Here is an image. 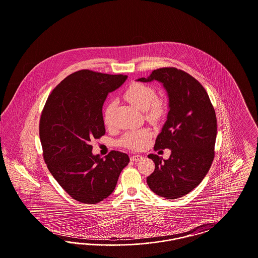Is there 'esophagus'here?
<instances>
[{
    "instance_id": "obj_1",
    "label": "esophagus",
    "mask_w": 258,
    "mask_h": 258,
    "mask_svg": "<svg viewBox=\"0 0 258 258\" xmlns=\"http://www.w3.org/2000/svg\"><path fill=\"white\" fill-rule=\"evenodd\" d=\"M142 159H143V157L140 156V155H134V156L131 157V160H133V161H139Z\"/></svg>"
}]
</instances>
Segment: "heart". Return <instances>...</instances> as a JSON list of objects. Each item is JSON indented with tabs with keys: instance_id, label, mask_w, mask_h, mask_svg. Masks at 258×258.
<instances>
[{
	"instance_id": "b5f03b06",
	"label": "heart",
	"mask_w": 258,
	"mask_h": 258,
	"mask_svg": "<svg viewBox=\"0 0 258 258\" xmlns=\"http://www.w3.org/2000/svg\"><path fill=\"white\" fill-rule=\"evenodd\" d=\"M125 98L136 109L145 112L148 120L155 123L160 121L165 111V102L161 98H156V91L150 85L143 83H133L123 94ZM114 102H109L103 113V121L106 125H111L114 115ZM151 132L147 128L132 131L123 135L121 144L133 150H140L146 146Z\"/></svg>"
}]
</instances>
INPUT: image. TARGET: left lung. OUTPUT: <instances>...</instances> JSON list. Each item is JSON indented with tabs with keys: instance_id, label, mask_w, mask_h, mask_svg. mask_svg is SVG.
<instances>
[{
	"instance_id": "left-lung-1",
	"label": "left lung",
	"mask_w": 258,
	"mask_h": 258,
	"mask_svg": "<svg viewBox=\"0 0 258 258\" xmlns=\"http://www.w3.org/2000/svg\"><path fill=\"white\" fill-rule=\"evenodd\" d=\"M159 81L168 97V114L155 149H170L168 160L150 154L155 171L149 187L166 199L184 197L207 175L214 160L217 118L208 94L191 75L175 68L155 70L137 81Z\"/></svg>"
}]
</instances>
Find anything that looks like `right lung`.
Here are the masks:
<instances>
[{"label":"right lung","mask_w":258,"mask_h":258,"mask_svg":"<svg viewBox=\"0 0 258 258\" xmlns=\"http://www.w3.org/2000/svg\"><path fill=\"white\" fill-rule=\"evenodd\" d=\"M127 76L82 70L51 92L41 113L39 138L50 173L75 200L96 204L109 197L126 154L112 151L105 159L92 153L91 142L105 134L102 106L107 95Z\"/></svg>","instance_id":"add662e5"}]
</instances>
